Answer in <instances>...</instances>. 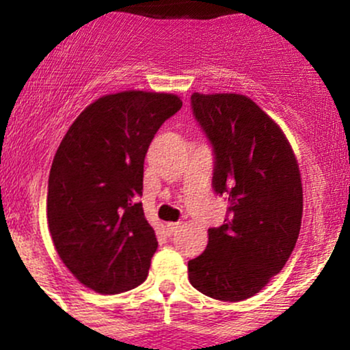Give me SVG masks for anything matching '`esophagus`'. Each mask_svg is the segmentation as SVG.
<instances>
[{"label":"esophagus","mask_w":350,"mask_h":350,"mask_svg":"<svg viewBox=\"0 0 350 350\" xmlns=\"http://www.w3.org/2000/svg\"><path fill=\"white\" fill-rule=\"evenodd\" d=\"M179 226H180L179 222H167V224H166V230L170 232V234H172V232L178 230Z\"/></svg>","instance_id":"1"}]
</instances>
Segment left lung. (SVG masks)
<instances>
[{"label": "left lung", "instance_id": "1", "mask_svg": "<svg viewBox=\"0 0 350 350\" xmlns=\"http://www.w3.org/2000/svg\"><path fill=\"white\" fill-rule=\"evenodd\" d=\"M192 115L214 152L212 187L228 208L208 228L202 255L189 260V281L219 301L256 295L290 258L301 228L303 186L286 136L253 100L192 94Z\"/></svg>", "mask_w": 350, "mask_h": 350}]
</instances>
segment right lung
Wrapping results in <instances>:
<instances>
[{
	"label": "right lung",
	"instance_id": "obj_1",
	"mask_svg": "<svg viewBox=\"0 0 350 350\" xmlns=\"http://www.w3.org/2000/svg\"><path fill=\"white\" fill-rule=\"evenodd\" d=\"M179 97L128 90L77 116L52 161L47 222L60 260L90 290L116 295L142 284L158 248L138 198L144 156Z\"/></svg>",
	"mask_w": 350,
	"mask_h": 350
}]
</instances>
